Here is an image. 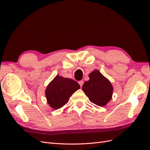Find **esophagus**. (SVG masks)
Wrapping results in <instances>:
<instances>
[{"mask_svg":"<svg viewBox=\"0 0 150 150\" xmlns=\"http://www.w3.org/2000/svg\"><path fill=\"white\" fill-rule=\"evenodd\" d=\"M79 84H80L81 87H82V85H83V84H84V81H79Z\"/></svg>","mask_w":150,"mask_h":150,"instance_id":"34e87169","label":"esophagus"}]
</instances>
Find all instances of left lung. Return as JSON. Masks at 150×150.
<instances>
[{
	"label": "left lung",
	"instance_id": "1",
	"mask_svg": "<svg viewBox=\"0 0 150 150\" xmlns=\"http://www.w3.org/2000/svg\"><path fill=\"white\" fill-rule=\"evenodd\" d=\"M89 77L90 80L84 82L82 90L92 103L104 106L112 97V85L97 69L90 73Z\"/></svg>",
	"mask_w": 150,
	"mask_h": 150
}]
</instances>
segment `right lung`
Listing matches in <instances>:
<instances>
[{"mask_svg": "<svg viewBox=\"0 0 150 150\" xmlns=\"http://www.w3.org/2000/svg\"><path fill=\"white\" fill-rule=\"evenodd\" d=\"M79 88L80 85L76 81L57 75L46 88L47 103L53 109H59L68 103L69 97Z\"/></svg>", "mask_w": 150, "mask_h": 150, "instance_id": "add662e5", "label": "right lung"}]
</instances>
